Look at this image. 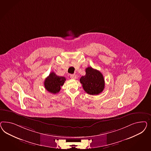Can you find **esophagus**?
I'll return each mask as SVG.
<instances>
[{
  "instance_id": "34e87169",
  "label": "esophagus",
  "mask_w": 151,
  "mask_h": 151,
  "mask_svg": "<svg viewBox=\"0 0 151 151\" xmlns=\"http://www.w3.org/2000/svg\"><path fill=\"white\" fill-rule=\"evenodd\" d=\"M70 78H72V79H76V76L75 74H71L70 75Z\"/></svg>"
}]
</instances>
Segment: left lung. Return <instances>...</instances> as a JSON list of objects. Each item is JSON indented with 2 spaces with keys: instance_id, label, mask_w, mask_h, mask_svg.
I'll list each match as a JSON object with an SVG mask.
<instances>
[{
  "instance_id": "left-lung-1",
  "label": "left lung",
  "mask_w": 151,
  "mask_h": 151,
  "mask_svg": "<svg viewBox=\"0 0 151 151\" xmlns=\"http://www.w3.org/2000/svg\"><path fill=\"white\" fill-rule=\"evenodd\" d=\"M86 74L80 81L85 91L89 95H99L105 88V80L100 71L91 67L86 69Z\"/></svg>"
}]
</instances>
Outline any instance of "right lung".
Listing matches in <instances>:
<instances>
[{"label":"right lung","mask_w":151,"mask_h":151,"mask_svg":"<svg viewBox=\"0 0 151 151\" xmlns=\"http://www.w3.org/2000/svg\"><path fill=\"white\" fill-rule=\"evenodd\" d=\"M65 81V77L58 76L55 73L51 72L45 80L44 86L47 91L55 94L60 91Z\"/></svg>","instance_id":"1"}]
</instances>
